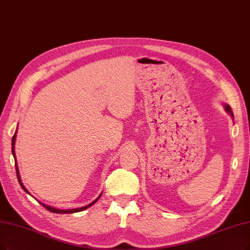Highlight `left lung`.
<instances>
[{
	"label": "left lung",
	"instance_id": "1",
	"mask_svg": "<svg viewBox=\"0 0 250 250\" xmlns=\"http://www.w3.org/2000/svg\"><path fill=\"white\" fill-rule=\"evenodd\" d=\"M226 109H227V111H228L229 114L233 115V114H232V111H231V107H229V105H226Z\"/></svg>",
	"mask_w": 250,
	"mask_h": 250
}]
</instances>
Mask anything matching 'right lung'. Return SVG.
<instances>
[{
	"mask_svg": "<svg viewBox=\"0 0 250 250\" xmlns=\"http://www.w3.org/2000/svg\"><path fill=\"white\" fill-rule=\"evenodd\" d=\"M15 134H16V132H15ZM15 134L13 135V137H12V154H13V156H14V159H15V151H14V145H15ZM16 173H17V178H18V182H19V184H21V188L24 189V191L26 192V193H28L27 192V189L24 188V186L22 185V183H21V176H19V172H18V168H17V165H16ZM102 195V194H101ZM101 198V196H99L96 200H94L92 203H90V204H88L87 206H84V207H81V208H76V209H69V210H59V209H56V208H53V207H50V206H47V205H45V204H42L47 210H49L50 212H54V213H74V212H80V211H83V210H85V209H87V208H89L90 207L91 205H93L98 199Z\"/></svg>",
	"mask_w": 250,
	"mask_h": 250,
	"instance_id": "obj_1",
	"label": "right lung"
}]
</instances>
